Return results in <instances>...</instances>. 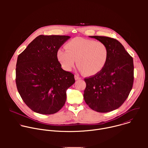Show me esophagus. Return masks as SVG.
I'll return each instance as SVG.
<instances>
[{
    "instance_id": "esophagus-1",
    "label": "esophagus",
    "mask_w": 148,
    "mask_h": 148,
    "mask_svg": "<svg viewBox=\"0 0 148 148\" xmlns=\"http://www.w3.org/2000/svg\"><path fill=\"white\" fill-rule=\"evenodd\" d=\"M74 77H75V79H76V80H77V79H80L81 78L78 75H75V76H74Z\"/></svg>"
}]
</instances>
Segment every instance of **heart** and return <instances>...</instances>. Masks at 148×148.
Wrapping results in <instances>:
<instances>
[{"instance_id":"b5f03b06","label":"heart","mask_w":148,"mask_h":148,"mask_svg":"<svg viewBox=\"0 0 148 148\" xmlns=\"http://www.w3.org/2000/svg\"><path fill=\"white\" fill-rule=\"evenodd\" d=\"M67 50L60 49L57 53L58 60L62 68L70 71L77 65L83 74L94 75L105 67L108 58V49L101 41L75 37L66 45Z\"/></svg>"}]
</instances>
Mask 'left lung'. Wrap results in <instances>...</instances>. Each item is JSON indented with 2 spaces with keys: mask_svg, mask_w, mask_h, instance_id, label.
Returning a JSON list of instances; mask_svg holds the SVG:
<instances>
[{
  "mask_svg": "<svg viewBox=\"0 0 148 148\" xmlns=\"http://www.w3.org/2000/svg\"><path fill=\"white\" fill-rule=\"evenodd\" d=\"M108 49V58L103 69L98 74L84 78L86 88L84 99L89 107L98 112L115 110L128 98L134 83V61L117 40L93 36Z\"/></svg>",
  "mask_w": 148,
  "mask_h": 148,
  "instance_id": "8db88e82",
  "label": "left lung"
}]
</instances>
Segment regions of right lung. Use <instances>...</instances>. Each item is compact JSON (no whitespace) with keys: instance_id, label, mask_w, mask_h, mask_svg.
Returning a JSON list of instances; mask_svg holds the SVG:
<instances>
[{"instance_id":"right-lung-1","label":"right lung","mask_w":148,"mask_h":148,"mask_svg":"<svg viewBox=\"0 0 148 148\" xmlns=\"http://www.w3.org/2000/svg\"><path fill=\"white\" fill-rule=\"evenodd\" d=\"M69 36L40 35L18 57L16 83L23 101L35 112H57L66 101V91L75 82L74 75L61 68L57 53Z\"/></svg>"}]
</instances>
